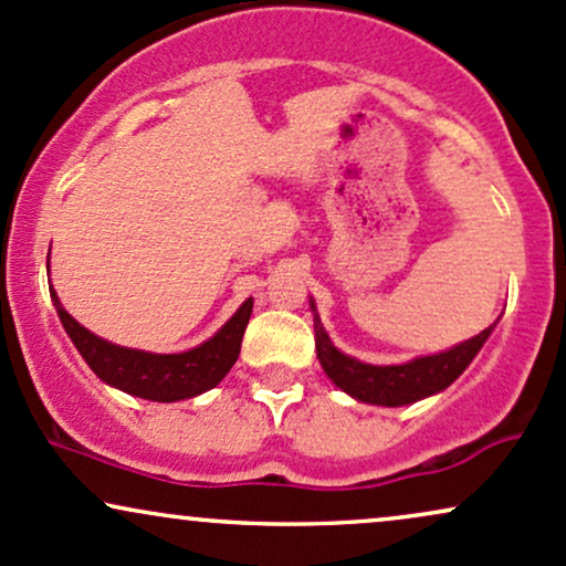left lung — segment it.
I'll list each match as a JSON object with an SVG mask.
<instances>
[{
    "instance_id": "8db88e82",
    "label": "left lung",
    "mask_w": 566,
    "mask_h": 566,
    "mask_svg": "<svg viewBox=\"0 0 566 566\" xmlns=\"http://www.w3.org/2000/svg\"><path fill=\"white\" fill-rule=\"evenodd\" d=\"M311 311H313V332H316V356L318 364L326 377L335 382L339 390L348 392L350 398L360 400V403L371 406H408L417 403L421 398H430L446 390L448 385H453L455 379L464 374V369L472 364L478 356L490 332L495 329L493 322L488 329H482L480 335L464 343L453 345V348L434 353V356H419L406 364H392V366H374L366 360H358L335 348L329 335H326L322 318H318L316 303L311 297Z\"/></svg>"
}]
</instances>
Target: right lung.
Here are the masks:
<instances>
[{"label":"right lung","mask_w":566,"mask_h":566,"mask_svg":"<svg viewBox=\"0 0 566 566\" xmlns=\"http://www.w3.org/2000/svg\"><path fill=\"white\" fill-rule=\"evenodd\" d=\"M46 265H50V258H46ZM50 295L67 337L76 345L88 369L105 385L118 387L134 398L158 400V403L195 398L221 382L240 356L242 335L253 313V297H248L234 316L197 348L184 353H149L97 337L63 308L57 292L50 290Z\"/></svg>","instance_id":"add662e5"}]
</instances>
